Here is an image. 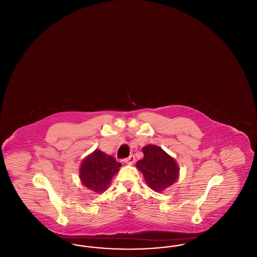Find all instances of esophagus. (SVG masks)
<instances>
[{"mask_svg":"<svg viewBox=\"0 0 257 257\" xmlns=\"http://www.w3.org/2000/svg\"><path fill=\"white\" fill-rule=\"evenodd\" d=\"M135 156L134 155H130L128 158H126V159L124 160V162H125V164H127V165H133L135 163Z\"/></svg>","mask_w":257,"mask_h":257,"instance_id":"34e87169","label":"esophagus"}]
</instances>
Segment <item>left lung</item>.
I'll use <instances>...</instances> for the list:
<instances>
[{
  "label": "left lung",
  "instance_id": "obj_1",
  "mask_svg": "<svg viewBox=\"0 0 257 257\" xmlns=\"http://www.w3.org/2000/svg\"><path fill=\"white\" fill-rule=\"evenodd\" d=\"M144 158L136 167L145 177L147 186L156 193H162L175 183L179 177V167L174 158L163 148L148 145L143 147Z\"/></svg>",
  "mask_w": 257,
  "mask_h": 257
}]
</instances>
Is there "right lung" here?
<instances>
[{
    "label": "right lung",
    "instance_id": "1",
    "mask_svg": "<svg viewBox=\"0 0 257 257\" xmlns=\"http://www.w3.org/2000/svg\"><path fill=\"white\" fill-rule=\"evenodd\" d=\"M121 164L115 159L96 149L83 160L79 176L82 184L93 193H104L112 179L118 172Z\"/></svg>",
    "mask_w": 257,
    "mask_h": 257
}]
</instances>
